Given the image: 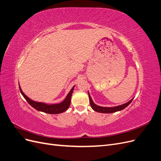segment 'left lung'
<instances>
[{"instance_id": "left-lung-1", "label": "left lung", "mask_w": 161, "mask_h": 161, "mask_svg": "<svg viewBox=\"0 0 161 161\" xmlns=\"http://www.w3.org/2000/svg\"><path fill=\"white\" fill-rule=\"evenodd\" d=\"M89 100H90V104L92 109L95 110V111L99 112V113H103V114H110V113H114V112H116L118 111H121L124 109H125L126 107H128L130 103L132 101L133 99H131L130 101H128V103H124L121 105H119V106H116V107H114V108H105V107H100L99 105H97L96 104H95L92 101L91 97L90 96V94L89 92Z\"/></svg>"}]
</instances>
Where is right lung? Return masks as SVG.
Instances as JSON below:
<instances>
[{
	"label": "right lung",
	"instance_id": "add662e5",
	"mask_svg": "<svg viewBox=\"0 0 161 161\" xmlns=\"http://www.w3.org/2000/svg\"><path fill=\"white\" fill-rule=\"evenodd\" d=\"M74 87L75 86L72 87L70 91L69 92V94L67 95L66 99L63 101L62 103H58V104H53V105H47L43 103H39V102L33 101L23 93V92L21 91L20 86H19V89H20V91L21 92V94L23 95V96L24 97V98H25L26 101L28 102V103L31 106H32L33 108H35L36 110L44 112V113H47V114H58L66 111L67 109L69 108V106L70 105L71 97H72L73 90H74Z\"/></svg>",
	"mask_w": 161,
	"mask_h": 161
}]
</instances>
